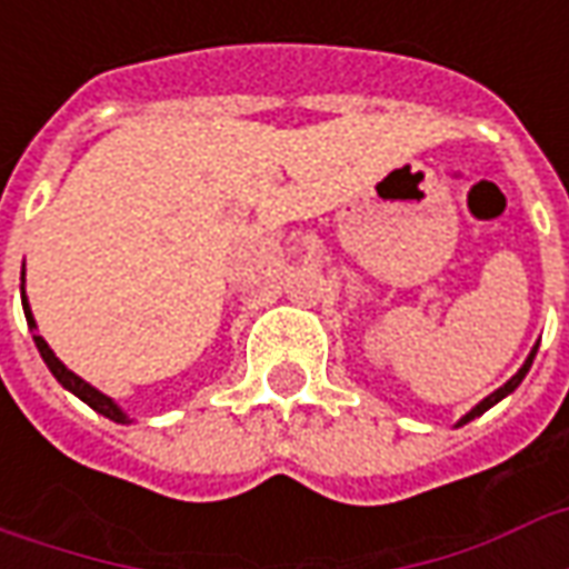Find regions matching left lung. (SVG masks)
Returning a JSON list of instances; mask_svg holds the SVG:
<instances>
[{
  "label": "left lung",
  "mask_w": 569,
  "mask_h": 569,
  "mask_svg": "<svg viewBox=\"0 0 569 569\" xmlns=\"http://www.w3.org/2000/svg\"><path fill=\"white\" fill-rule=\"evenodd\" d=\"M537 347H539V345H533V350H530V357L525 359V366H521V369L515 371L512 378H509V381L502 383L500 390H493V393H490L488 399H481V402H478V406L472 408V411H469V415H466V418H460V423H457V427H463V423H469V420L478 418V415H485V411H488V408L497 406V402H500V399H506V396H509V393H515V387H518V383L525 381V375H527V371H530V366H533V357H537Z\"/></svg>",
  "instance_id": "8db88e82"
}]
</instances>
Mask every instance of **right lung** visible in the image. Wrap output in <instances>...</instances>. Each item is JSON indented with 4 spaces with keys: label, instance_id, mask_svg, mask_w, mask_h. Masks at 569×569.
Listing matches in <instances>:
<instances>
[{
    "label": "right lung",
    "instance_id": "1",
    "mask_svg": "<svg viewBox=\"0 0 569 569\" xmlns=\"http://www.w3.org/2000/svg\"><path fill=\"white\" fill-rule=\"evenodd\" d=\"M23 313H27V322H30V329H36V320H32V310H30V301H27V296H23ZM32 341H36V347H39V353H42L44 366L51 369V375H54L57 381L67 387L69 393L79 396L81 402H88V406H91L97 415H103V418L116 420V423H130L128 415H124V411H121V408H118L116 402L109 399V396L100 393V390H97V387H91L88 381H81L76 371H69L67 366H63V362L54 357V350L48 347V341H44L42 335H32Z\"/></svg>",
    "mask_w": 569,
    "mask_h": 569
}]
</instances>
